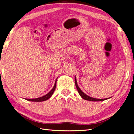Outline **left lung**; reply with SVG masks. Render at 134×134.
Here are the masks:
<instances>
[{
    "label": "left lung",
    "mask_w": 134,
    "mask_h": 134,
    "mask_svg": "<svg viewBox=\"0 0 134 134\" xmlns=\"http://www.w3.org/2000/svg\"><path fill=\"white\" fill-rule=\"evenodd\" d=\"M75 86H76V87L77 88V90H78V92L79 93V94H80L81 97H82L83 99H84L85 100H90V101H103V100H104L107 99L109 98H104V99H97V98H92V97L88 96L87 94H85V93L84 92H83L82 91L80 90V88L78 86V84H77L76 79L75 78Z\"/></svg>",
    "instance_id": "1"
}]
</instances>
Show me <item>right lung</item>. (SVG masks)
Masks as SVG:
<instances>
[{
  "instance_id": "obj_1",
  "label": "right lung",
  "mask_w": 134,
  "mask_h": 134,
  "mask_svg": "<svg viewBox=\"0 0 134 134\" xmlns=\"http://www.w3.org/2000/svg\"><path fill=\"white\" fill-rule=\"evenodd\" d=\"M56 80H56V82H55V85H54L53 88H52V90L46 95H44V96H42V97H39V98H37L26 99L28 100V101H31V102H42V101H44V100H47L48 99H49L50 97L52 96V94H53V93H54V92L55 90V88H56Z\"/></svg>"
}]
</instances>
